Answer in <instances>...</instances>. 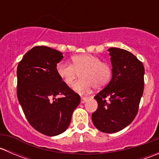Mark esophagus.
<instances>
[{"instance_id":"esophagus-1","label":"esophagus","mask_w":159,"mask_h":159,"mask_svg":"<svg viewBox=\"0 0 159 159\" xmlns=\"http://www.w3.org/2000/svg\"><path fill=\"white\" fill-rule=\"evenodd\" d=\"M88 100H89V98H87V97H81V102L83 104V103H84V102H87Z\"/></svg>"}]
</instances>
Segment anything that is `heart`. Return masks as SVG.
Returning a JSON list of instances; mask_svg holds the SVG:
<instances>
[{
    "mask_svg": "<svg viewBox=\"0 0 159 159\" xmlns=\"http://www.w3.org/2000/svg\"><path fill=\"white\" fill-rule=\"evenodd\" d=\"M72 65L67 62H59L56 65L57 75L66 85L71 86L78 73V80L73 89L79 93L89 92L93 87L101 89L108 84L111 78V68L108 64L101 61L98 57L90 54L74 55L71 57Z\"/></svg>",
    "mask_w": 159,
    "mask_h": 159,
    "instance_id": "heart-1",
    "label": "heart"
}]
</instances>
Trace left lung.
Segmentation results:
<instances>
[{
  "label": "left lung",
  "instance_id": "8db88e82",
  "mask_svg": "<svg viewBox=\"0 0 159 159\" xmlns=\"http://www.w3.org/2000/svg\"><path fill=\"white\" fill-rule=\"evenodd\" d=\"M112 78L94 98L98 109L92 114L94 125L105 133L119 131L132 122L139 111L144 91L145 68L142 61L126 50H108Z\"/></svg>",
  "mask_w": 159,
  "mask_h": 159
}]
</instances>
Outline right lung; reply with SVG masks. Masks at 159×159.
Wrapping results in <instances>:
<instances>
[{
    "label": "right lung",
    "mask_w": 159,
    "mask_h": 159,
    "mask_svg": "<svg viewBox=\"0 0 159 159\" xmlns=\"http://www.w3.org/2000/svg\"><path fill=\"white\" fill-rule=\"evenodd\" d=\"M62 58V53L57 50L37 46L17 65L19 103L30 125L48 136L57 135L68 129L72 113L81 102L79 94L57 75L56 65Z\"/></svg>",
    "instance_id": "add662e5"
}]
</instances>
